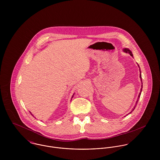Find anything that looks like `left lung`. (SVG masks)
I'll use <instances>...</instances> for the list:
<instances>
[{"label":"left lung","instance_id":"obj_1","mask_svg":"<svg viewBox=\"0 0 160 160\" xmlns=\"http://www.w3.org/2000/svg\"><path fill=\"white\" fill-rule=\"evenodd\" d=\"M123 51L124 52H126V53H128L129 54H130L131 55V56H132V57H133V55H132V52L129 49V48H124L123 49ZM138 68H139V69H140V67H139V65H138ZM140 81H141V82H142V86H141V89H140V92L139 93V95H138V98H137V100L136 101V105L134 106V108L132 110V111L129 113H132V111H134V110L135 109V108H136V105H137V103H138V99H139V98H140V94H141V92H142V75H141V71H140ZM128 115V114H127Z\"/></svg>","mask_w":160,"mask_h":160}]
</instances>
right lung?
<instances>
[{
  "mask_svg": "<svg viewBox=\"0 0 160 160\" xmlns=\"http://www.w3.org/2000/svg\"><path fill=\"white\" fill-rule=\"evenodd\" d=\"M73 95H74V94H73ZM73 95H72V97H73Z\"/></svg>",
  "mask_w": 160,
  "mask_h": 160,
  "instance_id": "add662e5",
  "label": "right lung"
}]
</instances>
